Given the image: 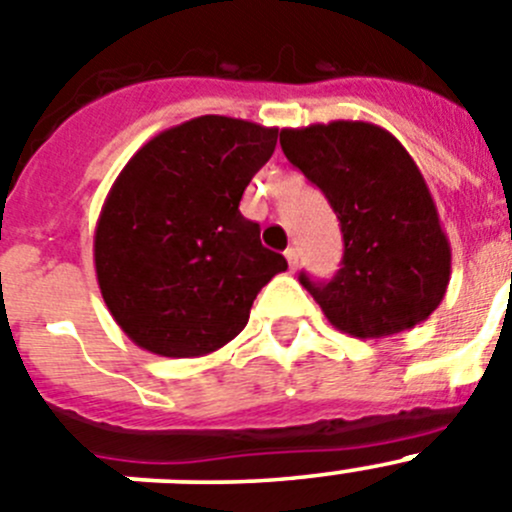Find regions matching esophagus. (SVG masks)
I'll return each mask as SVG.
<instances>
[{"label":"esophagus","instance_id":"esophagus-1","mask_svg":"<svg viewBox=\"0 0 512 512\" xmlns=\"http://www.w3.org/2000/svg\"><path fill=\"white\" fill-rule=\"evenodd\" d=\"M285 260H288L290 270H295V267H298V250H295V247H288V250H285Z\"/></svg>","mask_w":512,"mask_h":512}]
</instances>
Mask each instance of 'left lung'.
I'll return each instance as SVG.
<instances>
[{"instance_id": "obj_1", "label": "left lung", "mask_w": 512, "mask_h": 512, "mask_svg": "<svg viewBox=\"0 0 512 512\" xmlns=\"http://www.w3.org/2000/svg\"><path fill=\"white\" fill-rule=\"evenodd\" d=\"M280 146L341 222L336 278L313 283L300 272L331 326L353 338H384L427 321L450 285L452 250L407 148L366 121L283 128Z\"/></svg>"}]
</instances>
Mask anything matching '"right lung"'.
I'll return each mask as SVG.
<instances>
[{"mask_svg":"<svg viewBox=\"0 0 512 512\" xmlns=\"http://www.w3.org/2000/svg\"><path fill=\"white\" fill-rule=\"evenodd\" d=\"M278 128L199 116L143 143L113 181L93 237L100 295L143 351L197 358L250 321L262 285L288 270L240 199Z\"/></svg>","mask_w":512,"mask_h":512,"instance_id":"right-lung-1","label":"right lung"}]
</instances>
